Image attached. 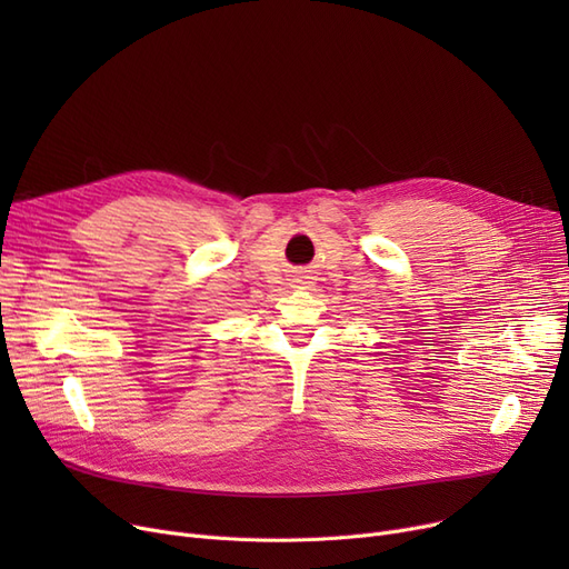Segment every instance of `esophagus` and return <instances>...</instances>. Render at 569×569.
<instances>
[{
	"mask_svg": "<svg viewBox=\"0 0 569 569\" xmlns=\"http://www.w3.org/2000/svg\"><path fill=\"white\" fill-rule=\"evenodd\" d=\"M305 283H307V281H305Z\"/></svg>",
	"mask_w": 569,
	"mask_h": 569,
	"instance_id": "34e87169",
	"label": "esophagus"
}]
</instances>
